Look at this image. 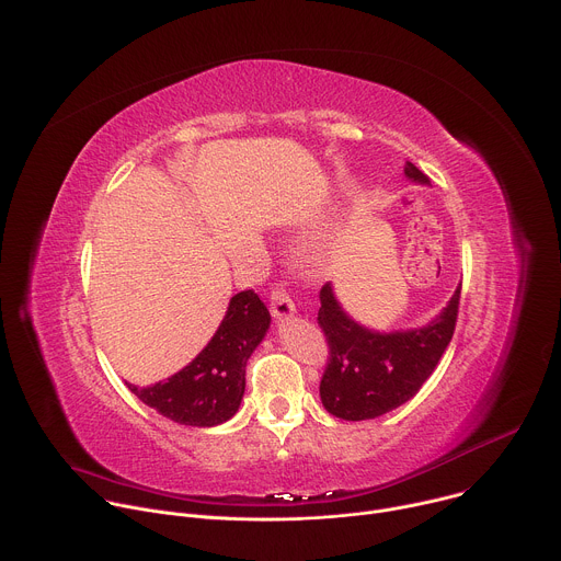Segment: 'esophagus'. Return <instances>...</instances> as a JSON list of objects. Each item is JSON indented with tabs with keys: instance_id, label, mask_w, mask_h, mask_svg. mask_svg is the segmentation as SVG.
<instances>
[{
	"instance_id": "obj_1",
	"label": "esophagus",
	"mask_w": 561,
	"mask_h": 561,
	"mask_svg": "<svg viewBox=\"0 0 561 561\" xmlns=\"http://www.w3.org/2000/svg\"><path fill=\"white\" fill-rule=\"evenodd\" d=\"M271 312L275 319H286L295 314V304L288 297V293L284 288H273L271 293Z\"/></svg>"
}]
</instances>
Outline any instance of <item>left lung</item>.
<instances>
[{
	"label": "left lung",
	"mask_w": 561,
	"mask_h": 561,
	"mask_svg": "<svg viewBox=\"0 0 561 561\" xmlns=\"http://www.w3.org/2000/svg\"><path fill=\"white\" fill-rule=\"evenodd\" d=\"M405 178L430 184V178L412 162H405ZM319 299L317 321L330 345V360L319 386L321 403L336 419L367 421L408 403L432 377L454 336L460 286L434 321L394 332L356 323L341 308L332 284L321 288Z\"/></svg>",
	"instance_id": "left-lung-1"
}]
</instances>
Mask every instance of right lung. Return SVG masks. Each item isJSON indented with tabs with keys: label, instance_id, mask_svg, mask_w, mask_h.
<instances>
[{
	"label": "right lung",
	"instance_id": "1",
	"mask_svg": "<svg viewBox=\"0 0 561 561\" xmlns=\"http://www.w3.org/2000/svg\"><path fill=\"white\" fill-rule=\"evenodd\" d=\"M271 312L253 290L231 297L205 350L173 377L147 388L125 383L145 405L178 425L216 427L240 410L247 360L266 336Z\"/></svg>",
	"mask_w": 561,
	"mask_h": 561
}]
</instances>
